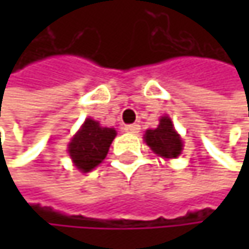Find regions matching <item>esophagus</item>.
Masks as SVG:
<instances>
[{
  "label": "esophagus",
  "instance_id": "1",
  "mask_svg": "<svg viewBox=\"0 0 249 249\" xmlns=\"http://www.w3.org/2000/svg\"><path fill=\"white\" fill-rule=\"evenodd\" d=\"M125 131H126V132H129V134H138V132H140V125L138 124L126 125V126H125Z\"/></svg>",
  "mask_w": 249,
  "mask_h": 249
}]
</instances>
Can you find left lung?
Returning a JSON list of instances; mask_svg holds the SVG:
<instances>
[{
	"label": "left lung",
	"mask_w": 249,
	"mask_h": 249,
	"mask_svg": "<svg viewBox=\"0 0 249 249\" xmlns=\"http://www.w3.org/2000/svg\"><path fill=\"white\" fill-rule=\"evenodd\" d=\"M144 140L153 153L163 159H176L183 150V141L169 117H161L156 129H147Z\"/></svg>",
	"instance_id": "obj_1"
}]
</instances>
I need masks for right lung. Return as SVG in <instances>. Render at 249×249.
<instances>
[{
    "label": "right lung",
    "instance_id": "obj_1",
    "mask_svg": "<svg viewBox=\"0 0 249 249\" xmlns=\"http://www.w3.org/2000/svg\"><path fill=\"white\" fill-rule=\"evenodd\" d=\"M115 135L117 131L114 128L101 126L98 121L86 118L68 145L69 156L76 169L82 173H88L101 164Z\"/></svg>",
    "mask_w": 249,
    "mask_h": 249
}]
</instances>
